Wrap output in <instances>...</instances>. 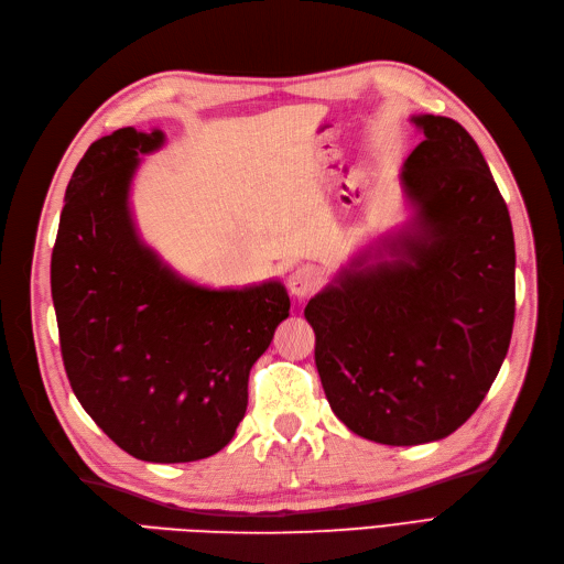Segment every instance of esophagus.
Returning <instances> with one entry per match:
<instances>
[{
	"mask_svg": "<svg viewBox=\"0 0 564 564\" xmlns=\"http://www.w3.org/2000/svg\"><path fill=\"white\" fill-rule=\"evenodd\" d=\"M286 284H289V292H292V296L308 299L311 294H315L319 289V275H317L315 268L303 265V268H296L292 275H289Z\"/></svg>",
	"mask_w": 564,
	"mask_h": 564,
	"instance_id": "obj_1",
	"label": "esophagus"
}]
</instances>
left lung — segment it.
<instances>
[{"label":"left lung","mask_w":564,"mask_h":564,"mask_svg":"<svg viewBox=\"0 0 564 564\" xmlns=\"http://www.w3.org/2000/svg\"><path fill=\"white\" fill-rule=\"evenodd\" d=\"M400 183L414 218L388 249L305 305L332 412L367 440L423 445L464 425L503 365L516 319L508 207L473 135L419 115Z\"/></svg>","instance_id":"left-lung-1"}]
</instances>
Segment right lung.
I'll use <instances>...</instances> for the list:
<instances>
[{"instance_id": "1", "label": "right lung", "mask_w": 564, "mask_h": 564, "mask_svg": "<svg viewBox=\"0 0 564 564\" xmlns=\"http://www.w3.org/2000/svg\"><path fill=\"white\" fill-rule=\"evenodd\" d=\"M164 133L133 127L84 152L67 183L51 296L73 392L100 431L152 464L224 449L247 412L253 362L289 317L282 282L207 289L135 232L129 187Z\"/></svg>"}]
</instances>
